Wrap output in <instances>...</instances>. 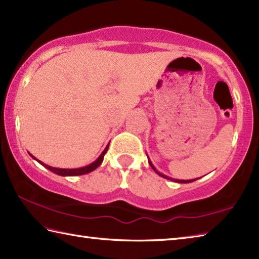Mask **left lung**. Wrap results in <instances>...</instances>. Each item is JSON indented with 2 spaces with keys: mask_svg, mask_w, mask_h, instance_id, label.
Here are the masks:
<instances>
[{
  "mask_svg": "<svg viewBox=\"0 0 259 259\" xmlns=\"http://www.w3.org/2000/svg\"><path fill=\"white\" fill-rule=\"evenodd\" d=\"M149 163H150V165L152 166V168L153 170H154L157 174H159L160 177H162V178H164V179H167V180H172V181H174V182H178V183H190V182H193V181H196V180H198V179H193V180H177V179H171V178H168V177H166V176H164V174H162V173H160L159 171H156V168L154 167V165L152 164V162L149 160Z\"/></svg>",
  "mask_w": 259,
  "mask_h": 259,
  "instance_id": "obj_1",
  "label": "left lung"
}]
</instances>
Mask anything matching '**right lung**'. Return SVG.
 Masks as SVG:
<instances>
[{
    "label": "right lung",
    "mask_w": 259,
    "mask_h": 259,
    "mask_svg": "<svg viewBox=\"0 0 259 259\" xmlns=\"http://www.w3.org/2000/svg\"><path fill=\"white\" fill-rule=\"evenodd\" d=\"M108 145H109V144H108ZM108 145H107L106 147H105V150L103 151L102 154L99 155V157H98V159H97L96 161L91 163V164H89V165H86V166H83V167H79V168H59V167H52V166H49V165L45 164V163H42V162L39 161V160H36L33 155H31V154H30V155L32 156L34 160L38 161L41 165H44L45 167L48 168V170H50L51 172H54V173L58 174V176H61V177L82 176V174H86V173H89V172L94 171L95 168H97L100 164H102V162H103V160H104V155L106 154V152H107V150H108Z\"/></svg>",
    "instance_id": "obj_1"
}]
</instances>
